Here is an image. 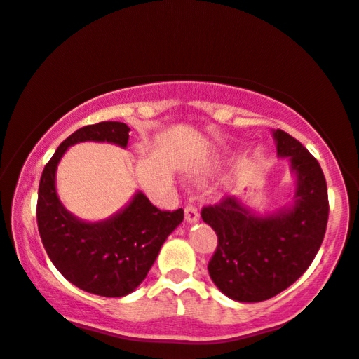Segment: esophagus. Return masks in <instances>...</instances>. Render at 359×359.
I'll use <instances>...</instances> for the list:
<instances>
[{
	"label": "esophagus",
	"instance_id": "34e87169",
	"mask_svg": "<svg viewBox=\"0 0 359 359\" xmlns=\"http://www.w3.org/2000/svg\"><path fill=\"white\" fill-rule=\"evenodd\" d=\"M184 218H186V222L194 223L199 220V212H197L194 205H186L184 207Z\"/></svg>",
	"mask_w": 359,
	"mask_h": 359
}]
</instances>
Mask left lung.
I'll return each mask as SVG.
<instances>
[{
    "label": "left lung",
    "instance_id": "obj_1",
    "mask_svg": "<svg viewBox=\"0 0 359 359\" xmlns=\"http://www.w3.org/2000/svg\"><path fill=\"white\" fill-rule=\"evenodd\" d=\"M277 154L288 157L296 175L292 207L256 215L238 197L228 196L202 209L218 244L209 275L228 298L257 303L293 285L314 261L329 220L327 183L318 160L282 129L273 131Z\"/></svg>",
    "mask_w": 359,
    "mask_h": 359
}]
</instances>
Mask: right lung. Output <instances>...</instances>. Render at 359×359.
<instances>
[{"mask_svg": "<svg viewBox=\"0 0 359 359\" xmlns=\"http://www.w3.org/2000/svg\"><path fill=\"white\" fill-rule=\"evenodd\" d=\"M129 131L119 121H102L77 129L56 149L39 184V233L51 262L77 288L107 298H121L142 283L162 244L183 222L184 212L160 210L139 191L108 220L82 222L60 202L55 176L69 145L95 141L126 147Z\"/></svg>", "mask_w": 359, "mask_h": 359, "instance_id": "obj_1", "label": "right lung"}]
</instances>
